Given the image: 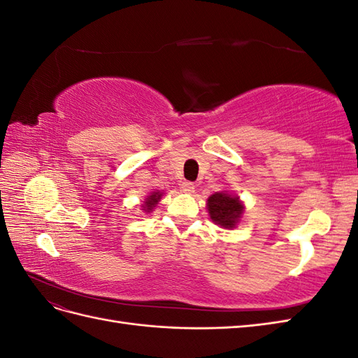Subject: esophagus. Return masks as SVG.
Wrapping results in <instances>:
<instances>
[{
    "mask_svg": "<svg viewBox=\"0 0 358 358\" xmlns=\"http://www.w3.org/2000/svg\"><path fill=\"white\" fill-rule=\"evenodd\" d=\"M194 183L192 182H188V180H185V182H182L180 183V189L183 191V192H187V194H191V192H194Z\"/></svg>",
    "mask_w": 358,
    "mask_h": 358,
    "instance_id": "1",
    "label": "esophagus"
}]
</instances>
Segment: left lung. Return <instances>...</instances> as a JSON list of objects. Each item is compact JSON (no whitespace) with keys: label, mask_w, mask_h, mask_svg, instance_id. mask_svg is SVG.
I'll list each match as a JSON object with an SVG mask.
<instances>
[{"label":"left lung","mask_w":358,"mask_h":358,"mask_svg":"<svg viewBox=\"0 0 358 358\" xmlns=\"http://www.w3.org/2000/svg\"><path fill=\"white\" fill-rule=\"evenodd\" d=\"M210 220L224 229H233L243 212L239 197H233L229 192H216L208 200Z\"/></svg>","instance_id":"obj_1"}]
</instances>
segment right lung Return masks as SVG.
Returning <instances> with one entry per match:
<instances>
[{"label": "right lung", "mask_w": 358, "mask_h": 358, "mask_svg": "<svg viewBox=\"0 0 358 358\" xmlns=\"http://www.w3.org/2000/svg\"><path fill=\"white\" fill-rule=\"evenodd\" d=\"M159 199H161V194H159V191L158 192H152V196H149L148 199H146V201H145V204L142 206L143 208V210L146 212H149V210H152L155 206H157V203L159 201Z\"/></svg>", "instance_id": "add662e5"}]
</instances>
